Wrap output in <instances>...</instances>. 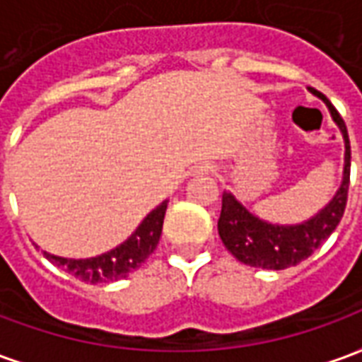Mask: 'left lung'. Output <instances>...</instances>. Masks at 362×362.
Here are the masks:
<instances>
[{"label": "left lung", "instance_id": "obj_1", "mask_svg": "<svg viewBox=\"0 0 362 362\" xmlns=\"http://www.w3.org/2000/svg\"><path fill=\"white\" fill-rule=\"evenodd\" d=\"M312 95L318 96L326 104L329 116L339 127L345 143V163H343V178L335 196L327 202L310 219L296 225H277L256 217L236 199L230 192L223 194V209H221L219 236L238 262L246 266L262 267V269H285L296 266L310 256L320 244L332 235L345 211L347 192H349L351 170V145L345 122L335 110L334 104L327 100L320 90L308 87Z\"/></svg>", "mask_w": 362, "mask_h": 362}]
</instances>
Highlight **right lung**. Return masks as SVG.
<instances>
[{
    "instance_id": "right-lung-1",
    "label": "right lung",
    "mask_w": 362,
    "mask_h": 362,
    "mask_svg": "<svg viewBox=\"0 0 362 362\" xmlns=\"http://www.w3.org/2000/svg\"><path fill=\"white\" fill-rule=\"evenodd\" d=\"M166 205H168V199L157 205L139 223V227L135 228L127 240L118 244L112 250L104 252L100 256L75 259L54 256L50 252H44V256L50 259L54 266L64 267L67 273H71L77 279L85 281V283L96 285V283H110V281L124 279V277H127L129 273L141 266L143 262L149 258L157 248L158 238H160V233H163Z\"/></svg>"
}]
</instances>
